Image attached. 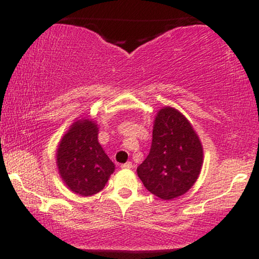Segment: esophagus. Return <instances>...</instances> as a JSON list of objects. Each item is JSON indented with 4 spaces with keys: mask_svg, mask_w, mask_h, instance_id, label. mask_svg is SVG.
<instances>
[{
    "mask_svg": "<svg viewBox=\"0 0 259 259\" xmlns=\"http://www.w3.org/2000/svg\"><path fill=\"white\" fill-rule=\"evenodd\" d=\"M132 162H131V161H127V162H125V164H122L121 165V168H127V169H128V168H132Z\"/></svg>",
    "mask_w": 259,
    "mask_h": 259,
    "instance_id": "esophagus-1",
    "label": "esophagus"
}]
</instances>
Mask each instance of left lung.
Instances as JSON below:
<instances>
[{
	"label": "left lung",
	"mask_w": 259,
	"mask_h": 259,
	"mask_svg": "<svg viewBox=\"0 0 259 259\" xmlns=\"http://www.w3.org/2000/svg\"><path fill=\"white\" fill-rule=\"evenodd\" d=\"M203 164L199 138L182 113L159 111L150 153L137 172L144 186L164 200L182 196L196 183Z\"/></svg>",
	"instance_id": "obj_1"
}]
</instances>
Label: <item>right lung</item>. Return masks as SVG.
Instances as JSON below:
<instances>
[{"label":"right lung","instance_id":"1","mask_svg":"<svg viewBox=\"0 0 259 259\" xmlns=\"http://www.w3.org/2000/svg\"><path fill=\"white\" fill-rule=\"evenodd\" d=\"M97 126L90 120L74 122L62 138L56 153L63 182L81 196L98 193L114 172V164L98 141Z\"/></svg>","mask_w":259,"mask_h":259}]
</instances>
